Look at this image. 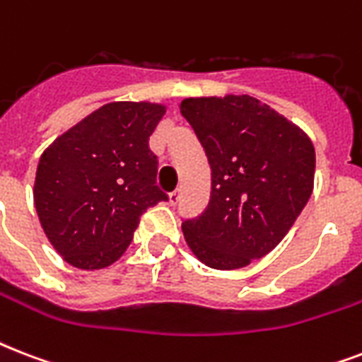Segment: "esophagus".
Masks as SVG:
<instances>
[{"label":"esophagus","mask_w":362,"mask_h":362,"mask_svg":"<svg viewBox=\"0 0 362 362\" xmlns=\"http://www.w3.org/2000/svg\"><path fill=\"white\" fill-rule=\"evenodd\" d=\"M180 197H182V192H180V189H175V192H173V193H170V195H169V203H170V204L180 203Z\"/></svg>","instance_id":"34e87169"}]
</instances>
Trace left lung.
I'll list each match as a JSON object with an SVG mask.
<instances>
[{"instance_id":"left-lung-1","label":"left lung","mask_w":362,"mask_h":362,"mask_svg":"<svg viewBox=\"0 0 362 362\" xmlns=\"http://www.w3.org/2000/svg\"><path fill=\"white\" fill-rule=\"evenodd\" d=\"M180 112L212 170L206 209L182 221L186 244L210 269H242L272 252L308 203L314 144L252 95L187 98Z\"/></svg>"}]
</instances>
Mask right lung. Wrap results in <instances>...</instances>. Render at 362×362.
I'll use <instances>...</instances> for the list:
<instances>
[{
    "mask_svg": "<svg viewBox=\"0 0 362 362\" xmlns=\"http://www.w3.org/2000/svg\"><path fill=\"white\" fill-rule=\"evenodd\" d=\"M165 110L150 101L107 103L42 152L33 203L64 261L82 270L109 267L127 250L142 212L167 201L148 146Z\"/></svg>",
    "mask_w": 362,
    "mask_h": 362,
    "instance_id": "1",
    "label": "right lung"
}]
</instances>
